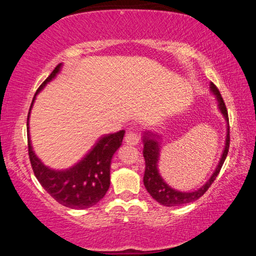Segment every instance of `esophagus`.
Segmentation results:
<instances>
[{"label":"esophagus","mask_w":256,"mask_h":256,"mask_svg":"<svg viewBox=\"0 0 256 256\" xmlns=\"http://www.w3.org/2000/svg\"><path fill=\"white\" fill-rule=\"evenodd\" d=\"M125 142L130 146H136L140 142V134L134 130H128L125 136Z\"/></svg>","instance_id":"obj_1"}]
</instances>
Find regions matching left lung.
Wrapping results in <instances>:
<instances>
[{"mask_svg": "<svg viewBox=\"0 0 256 256\" xmlns=\"http://www.w3.org/2000/svg\"><path fill=\"white\" fill-rule=\"evenodd\" d=\"M210 88L212 90V92L216 94V100H218L219 110L222 112L224 118H226L228 123V128H227L226 146H224L222 159H220L218 166H216L214 172L210 177V180H208L201 188L194 190V192L186 193V192H180V190L172 188L170 186H168L166 183H164V180L162 178V176L159 175V172L157 168L158 158H159V144H158V141L156 140V136H157L149 131H146L144 134V157L146 160L144 183L150 196H152L156 201L159 202L160 204L166 206H182V204H188V203L196 201L198 198H201L203 194L206 192L208 188L211 186V184L214 183V180L216 178V176L219 174L220 170H222L224 160H226L228 150H229V144H230L228 112L218 88H216L212 82L210 84Z\"/></svg>", "mask_w": 256, "mask_h": 256, "instance_id": "left-lung-1", "label": "left lung"}]
</instances>
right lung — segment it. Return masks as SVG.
Masks as SVG:
<instances>
[{"label": "right lung", "instance_id": "obj_1", "mask_svg": "<svg viewBox=\"0 0 256 256\" xmlns=\"http://www.w3.org/2000/svg\"><path fill=\"white\" fill-rule=\"evenodd\" d=\"M62 64H58L50 76L37 89L27 118L28 154L34 176L52 198L71 209H86L102 200L110 188V162L112 154L122 144L125 131L102 136L94 148L74 166L66 170H54L46 167L34 154L29 136V115L36 94L46 84L54 79Z\"/></svg>", "mask_w": 256, "mask_h": 256}]
</instances>
